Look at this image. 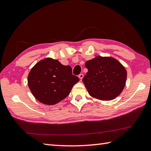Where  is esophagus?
Listing matches in <instances>:
<instances>
[{"label": "esophagus", "instance_id": "34e87169", "mask_svg": "<svg viewBox=\"0 0 151 151\" xmlns=\"http://www.w3.org/2000/svg\"><path fill=\"white\" fill-rule=\"evenodd\" d=\"M78 77H79L80 79L82 80V79L83 78V77H84V75H83L82 73V74H80V75H78Z\"/></svg>", "mask_w": 151, "mask_h": 151}]
</instances>
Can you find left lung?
Listing matches in <instances>:
<instances>
[{
	"label": "left lung",
	"instance_id": "1",
	"mask_svg": "<svg viewBox=\"0 0 151 151\" xmlns=\"http://www.w3.org/2000/svg\"><path fill=\"white\" fill-rule=\"evenodd\" d=\"M85 65L88 71L82 81L92 97L102 101L112 100L123 91L127 70L117 60L96 56L87 61Z\"/></svg>",
	"mask_w": 151,
	"mask_h": 151
}]
</instances>
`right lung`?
I'll use <instances>...</instances> for the list:
<instances>
[{"label":"right lung","mask_w":151,"mask_h":151,"mask_svg":"<svg viewBox=\"0 0 151 151\" xmlns=\"http://www.w3.org/2000/svg\"><path fill=\"white\" fill-rule=\"evenodd\" d=\"M78 81L69 65H63L52 58L40 61L28 76L32 93L37 100L47 105L55 104L67 97Z\"/></svg>","instance_id":"1"}]
</instances>
